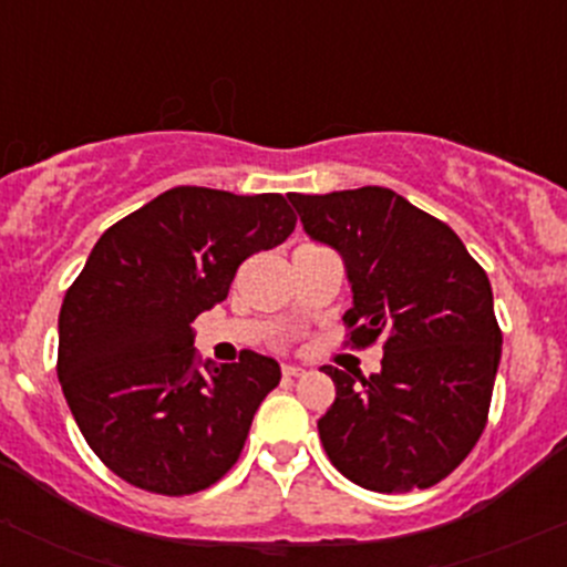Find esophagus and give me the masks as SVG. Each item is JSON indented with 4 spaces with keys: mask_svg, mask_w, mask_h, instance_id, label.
I'll list each match as a JSON object with an SVG mask.
<instances>
[{
    "mask_svg": "<svg viewBox=\"0 0 567 567\" xmlns=\"http://www.w3.org/2000/svg\"><path fill=\"white\" fill-rule=\"evenodd\" d=\"M282 375H285V379H299V375H305V368H293V364H285Z\"/></svg>",
    "mask_w": 567,
    "mask_h": 567,
    "instance_id": "34e87169",
    "label": "esophagus"
}]
</instances>
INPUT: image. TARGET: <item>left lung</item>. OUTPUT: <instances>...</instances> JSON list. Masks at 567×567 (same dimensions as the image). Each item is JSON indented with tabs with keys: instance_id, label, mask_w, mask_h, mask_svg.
I'll return each mask as SVG.
<instances>
[{
	"instance_id": "1",
	"label": "left lung",
	"mask_w": 567,
	"mask_h": 567,
	"mask_svg": "<svg viewBox=\"0 0 567 567\" xmlns=\"http://www.w3.org/2000/svg\"><path fill=\"white\" fill-rule=\"evenodd\" d=\"M301 225L346 260L348 342H384L381 373L326 364L337 398L318 420L337 472L381 494L431 488L488 422L502 329L483 266L444 221L392 188L290 194Z\"/></svg>"
}]
</instances>
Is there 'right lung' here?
<instances>
[{
	"label": "right lung",
	"instance_id": "right-lung-1",
	"mask_svg": "<svg viewBox=\"0 0 567 567\" xmlns=\"http://www.w3.org/2000/svg\"><path fill=\"white\" fill-rule=\"evenodd\" d=\"M282 194L175 186L99 238L60 310L56 375L84 442L125 483L162 496L236 466L274 359L203 364L192 323L227 299L238 266L293 233Z\"/></svg>",
	"mask_w": 567,
	"mask_h": 567
}]
</instances>
